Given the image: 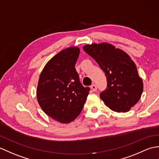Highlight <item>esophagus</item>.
Listing matches in <instances>:
<instances>
[{"label": "esophagus", "mask_w": 159, "mask_h": 159, "mask_svg": "<svg viewBox=\"0 0 159 159\" xmlns=\"http://www.w3.org/2000/svg\"><path fill=\"white\" fill-rule=\"evenodd\" d=\"M91 89L93 90V91H96V89H97V87H96V85H95V84H91Z\"/></svg>", "instance_id": "esophagus-1"}]
</instances>
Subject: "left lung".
I'll list each match as a JSON object with an SVG mask.
<instances>
[{
	"mask_svg": "<svg viewBox=\"0 0 159 159\" xmlns=\"http://www.w3.org/2000/svg\"><path fill=\"white\" fill-rule=\"evenodd\" d=\"M104 72L107 79L106 89L100 98L113 111H129L141 98L143 82L135 63L119 48L108 43H92L83 47Z\"/></svg>",
	"mask_w": 159,
	"mask_h": 159,
	"instance_id": "left-lung-1",
	"label": "left lung"
}]
</instances>
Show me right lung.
<instances>
[{
    "label": "right lung",
    "mask_w": 159,
    "mask_h": 159,
    "mask_svg": "<svg viewBox=\"0 0 159 159\" xmlns=\"http://www.w3.org/2000/svg\"><path fill=\"white\" fill-rule=\"evenodd\" d=\"M80 49L70 47L48 61L39 76L36 97L48 116L61 123H69L79 115L90 89L79 81L75 66Z\"/></svg>",
    "instance_id": "1"
}]
</instances>
